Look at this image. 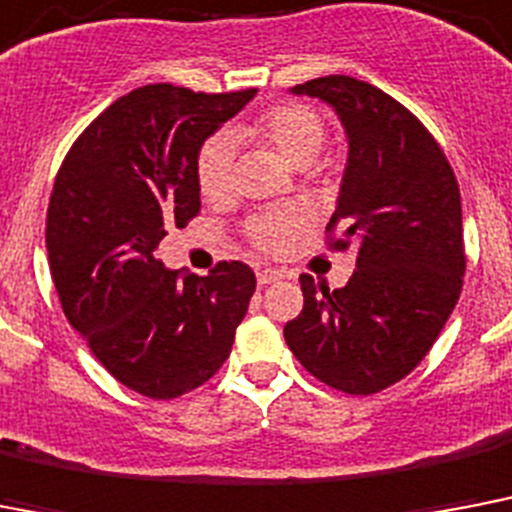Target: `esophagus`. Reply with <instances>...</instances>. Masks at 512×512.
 I'll return each mask as SVG.
<instances>
[{
    "instance_id": "obj_1",
    "label": "esophagus",
    "mask_w": 512,
    "mask_h": 512,
    "mask_svg": "<svg viewBox=\"0 0 512 512\" xmlns=\"http://www.w3.org/2000/svg\"><path fill=\"white\" fill-rule=\"evenodd\" d=\"M281 278V270L276 268H260L257 270V284L265 286V284H273V281H278Z\"/></svg>"
}]
</instances>
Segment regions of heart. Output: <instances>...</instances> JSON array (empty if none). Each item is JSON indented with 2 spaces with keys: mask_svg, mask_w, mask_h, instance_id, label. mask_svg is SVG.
<instances>
[{
  "mask_svg": "<svg viewBox=\"0 0 512 512\" xmlns=\"http://www.w3.org/2000/svg\"><path fill=\"white\" fill-rule=\"evenodd\" d=\"M234 141L249 144L260 141L276 149L286 162L305 168L321 155L326 141V123L313 107L299 102H281L260 112L255 120L239 123L228 134H218L205 141L197 157V184L202 197L210 202H220L231 191V168H234ZM305 226V215L297 210H273L249 220L247 239L260 252L276 255Z\"/></svg>",
  "mask_w": 512,
  "mask_h": 512,
  "instance_id": "b5f03b06",
  "label": "heart"
}]
</instances>
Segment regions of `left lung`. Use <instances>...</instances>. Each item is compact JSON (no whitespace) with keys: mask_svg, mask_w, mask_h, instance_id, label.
Segmentation results:
<instances>
[{"mask_svg":"<svg viewBox=\"0 0 512 512\" xmlns=\"http://www.w3.org/2000/svg\"><path fill=\"white\" fill-rule=\"evenodd\" d=\"M292 94L334 107L347 168L326 231L355 249L347 286L299 276L305 307L284 326L289 350L318 381L376 394L421 363L458 305L465 273L458 178L413 112L371 83L326 76Z\"/></svg>","mask_w":512,"mask_h":512,"instance_id":"8db88e82","label":"left lung"}]
</instances>
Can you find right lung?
I'll list each match as a JSON object with an SVG mask.
<instances>
[{
    "label": "right lung",
    "mask_w": 512,
    "mask_h": 512,
    "mask_svg": "<svg viewBox=\"0 0 512 512\" xmlns=\"http://www.w3.org/2000/svg\"><path fill=\"white\" fill-rule=\"evenodd\" d=\"M255 94L141 86L78 136L54 178L47 252L62 313L99 363L149 400L213 378L255 294L239 260L181 278L155 257L168 228L199 213L205 139Z\"/></svg>",
    "instance_id": "1"
}]
</instances>
